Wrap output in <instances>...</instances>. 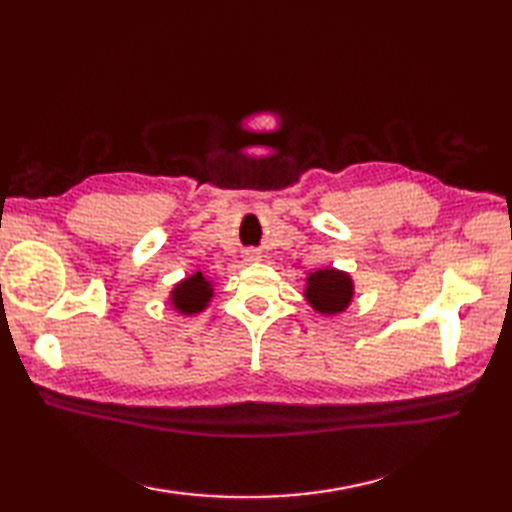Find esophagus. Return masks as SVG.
Masks as SVG:
<instances>
[{
	"label": "esophagus",
	"mask_w": 512,
	"mask_h": 512,
	"mask_svg": "<svg viewBox=\"0 0 512 512\" xmlns=\"http://www.w3.org/2000/svg\"><path fill=\"white\" fill-rule=\"evenodd\" d=\"M259 253H255V250H250V253H246V262H259Z\"/></svg>",
	"instance_id": "1"
}]
</instances>
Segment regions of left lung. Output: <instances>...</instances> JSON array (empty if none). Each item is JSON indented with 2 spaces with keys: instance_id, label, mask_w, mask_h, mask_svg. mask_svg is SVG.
<instances>
[{
  "instance_id": "1",
  "label": "left lung",
  "mask_w": 512,
  "mask_h": 512,
  "mask_svg": "<svg viewBox=\"0 0 512 512\" xmlns=\"http://www.w3.org/2000/svg\"><path fill=\"white\" fill-rule=\"evenodd\" d=\"M354 284L347 273L336 268H323L308 275L306 299L321 314H339L350 306Z\"/></svg>"
}]
</instances>
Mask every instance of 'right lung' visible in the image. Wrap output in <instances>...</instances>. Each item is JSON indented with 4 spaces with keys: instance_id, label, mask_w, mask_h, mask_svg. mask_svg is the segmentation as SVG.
Masks as SVG:
<instances>
[{
    "instance_id": "add662e5",
    "label": "right lung",
    "mask_w": 512,
    "mask_h": 512,
    "mask_svg": "<svg viewBox=\"0 0 512 512\" xmlns=\"http://www.w3.org/2000/svg\"><path fill=\"white\" fill-rule=\"evenodd\" d=\"M213 297V288L202 273H195L171 290V303L180 314H195L206 308Z\"/></svg>"
}]
</instances>
